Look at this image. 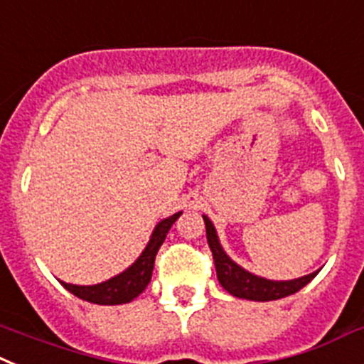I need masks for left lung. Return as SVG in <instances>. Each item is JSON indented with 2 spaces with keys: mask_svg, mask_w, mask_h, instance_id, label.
I'll return each mask as SVG.
<instances>
[{
  "mask_svg": "<svg viewBox=\"0 0 364 364\" xmlns=\"http://www.w3.org/2000/svg\"><path fill=\"white\" fill-rule=\"evenodd\" d=\"M205 227H207V242L208 247L213 251L214 265H216V274L220 280L221 287L227 289L230 295L238 296V299L247 300H258V302H267V300H278L284 299L287 295H293L299 289L311 282L317 273L306 274L296 280H286V282H274V280H265V278L251 274L249 271L242 269L240 265L230 260L225 255V251L221 249L220 242H218L216 229L210 223L207 216H203Z\"/></svg>",
  "mask_w": 364,
  "mask_h": 364,
  "instance_id": "1",
  "label": "left lung"
}]
</instances>
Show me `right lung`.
<instances>
[{"label": "right lung", "instance_id": "right-lung-1", "mask_svg": "<svg viewBox=\"0 0 364 364\" xmlns=\"http://www.w3.org/2000/svg\"><path fill=\"white\" fill-rule=\"evenodd\" d=\"M181 216V213L173 214V216L166 218L154 229L150 242H148L146 249L143 255L137 258L132 267L124 271V273L117 274L115 278L107 280V282L97 284V286H73V284L62 282V286L73 293L75 296L93 304H126L129 300H134L144 291V287L148 286L151 278V271H154V262H156V255L159 247L163 245L166 232L170 230L172 223Z\"/></svg>", "mask_w": 364, "mask_h": 364}]
</instances>
